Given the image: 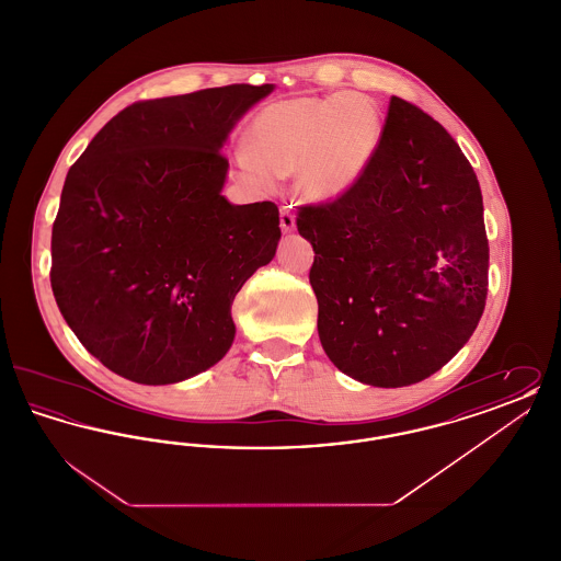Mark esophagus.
Instances as JSON below:
<instances>
[{"mask_svg": "<svg viewBox=\"0 0 561 561\" xmlns=\"http://www.w3.org/2000/svg\"><path fill=\"white\" fill-rule=\"evenodd\" d=\"M279 227L284 233H293L296 229V216H294L293 206H282L279 210Z\"/></svg>", "mask_w": 561, "mask_h": 561, "instance_id": "34e87169", "label": "esophagus"}]
</instances>
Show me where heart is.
<instances>
[{
  "label": "heart",
  "instance_id": "obj_1",
  "mask_svg": "<svg viewBox=\"0 0 561 561\" xmlns=\"http://www.w3.org/2000/svg\"><path fill=\"white\" fill-rule=\"evenodd\" d=\"M382 142V117L359 92L296 96L263 108L248 133L243 176L261 187L296 174V191L311 204L347 195L368 172Z\"/></svg>",
  "mask_w": 561,
  "mask_h": 561
}]
</instances>
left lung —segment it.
<instances>
[{"label":"left lung","instance_id":"obj_1","mask_svg":"<svg viewBox=\"0 0 561 561\" xmlns=\"http://www.w3.org/2000/svg\"><path fill=\"white\" fill-rule=\"evenodd\" d=\"M318 332L330 362L373 387H408L446 366L480 323L490 248L480 183L453 136L391 96L364 179L305 206Z\"/></svg>","mask_w":561,"mask_h":561}]
</instances>
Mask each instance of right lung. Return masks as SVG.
<instances>
[{
	"label": "right lung",
	"instance_id": "add662e5",
	"mask_svg": "<svg viewBox=\"0 0 561 561\" xmlns=\"http://www.w3.org/2000/svg\"><path fill=\"white\" fill-rule=\"evenodd\" d=\"M273 83H233L134 103L67 174L53 227L54 298L111 373L187 380L236 339L231 305L275 256L273 202L236 206L220 153Z\"/></svg>",
	"mask_w": 561,
	"mask_h": 561
}]
</instances>
